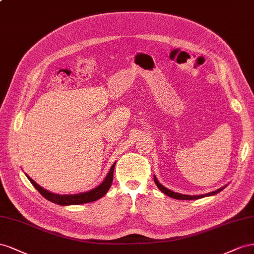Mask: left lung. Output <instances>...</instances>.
Listing matches in <instances>:
<instances>
[{
	"instance_id": "left-lung-1",
	"label": "left lung",
	"mask_w": 254,
	"mask_h": 254,
	"mask_svg": "<svg viewBox=\"0 0 254 254\" xmlns=\"http://www.w3.org/2000/svg\"><path fill=\"white\" fill-rule=\"evenodd\" d=\"M154 182L156 184V186L158 187V190L163 191L165 194L169 195V197L171 198H175V199H178V200H197V199H201V198H204V197H208V195H213V194H216L220 192L222 190H224L226 188V186H223L221 188H219V190H217L215 191H212V192H208V193H205V194H198V195H190V194H182V193H178V192H175L172 191L170 190H168V188H166L165 186H163L161 183L158 182L156 177L154 176Z\"/></svg>"
}]
</instances>
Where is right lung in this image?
<instances>
[{
    "label": "right lung",
    "instance_id": "add662e5",
    "mask_svg": "<svg viewBox=\"0 0 254 254\" xmlns=\"http://www.w3.org/2000/svg\"><path fill=\"white\" fill-rule=\"evenodd\" d=\"M115 165H116V163L113 164L110 171H108V173H107L106 178L98 187L93 188V190H91L89 191L76 193V194H57V193L50 192L47 190H45V188H42L40 185H38L27 175H26V177L28 180L31 181V183L33 184V186L36 188V190H37L42 194V197H45L47 200L53 202V203H55V204H59V205H73V204L77 205V204H83V203H89V202L97 201L98 199L103 197V195L108 191V190H110L112 186Z\"/></svg>",
    "mask_w": 254,
    "mask_h": 254
}]
</instances>
